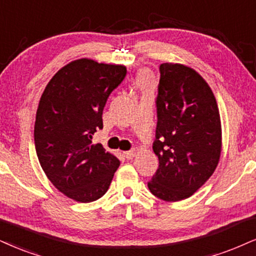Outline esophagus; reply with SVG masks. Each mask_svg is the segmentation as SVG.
<instances>
[{"mask_svg":"<svg viewBox=\"0 0 256 256\" xmlns=\"http://www.w3.org/2000/svg\"><path fill=\"white\" fill-rule=\"evenodd\" d=\"M123 156H124L127 159H133L135 156L134 150H127V152H123Z\"/></svg>","mask_w":256,"mask_h":256,"instance_id":"34e87169","label":"esophagus"}]
</instances>
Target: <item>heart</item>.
Instances as JSON below:
<instances>
[{"label": "heart", "mask_w": 256, "mask_h": 256, "mask_svg": "<svg viewBox=\"0 0 256 256\" xmlns=\"http://www.w3.org/2000/svg\"><path fill=\"white\" fill-rule=\"evenodd\" d=\"M150 84V77L148 74H142L138 78V86L141 88H147Z\"/></svg>", "instance_id": "heart-1"}]
</instances>
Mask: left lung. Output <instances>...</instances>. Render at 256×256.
Segmentation results:
<instances>
[{
  "instance_id": "left-lung-1",
  "label": "left lung",
  "mask_w": 256,
  "mask_h": 256,
  "mask_svg": "<svg viewBox=\"0 0 256 256\" xmlns=\"http://www.w3.org/2000/svg\"><path fill=\"white\" fill-rule=\"evenodd\" d=\"M153 150L159 167L148 188L165 202L194 194L212 176L222 150V128L212 90L194 68L160 65Z\"/></svg>"
}]
</instances>
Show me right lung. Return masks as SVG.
Segmentation results:
<instances>
[{
	"instance_id": "1",
	"label": "right lung",
	"mask_w": 256,
	"mask_h": 256,
	"mask_svg": "<svg viewBox=\"0 0 256 256\" xmlns=\"http://www.w3.org/2000/svg\"><path fill=\"white\" fill-rule=\"evenodd\" d=\"M126 74L123 65L77 59L56 72L41 94L34 126L38 159L56 188L76 202L102 197L120 166L91 140L103 128L109 94Z\"/></svg>"
}]
</instances>
